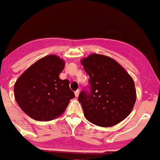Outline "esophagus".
Returning <instances> with one entry per match:
<instances>
[{"instance_id": "1", "label": "esophagus", "mask_w": 160, "mask_h": 160, "mask_svg": "<svg viewBox=\"0 0 160 160\" xmlns=\"http://www.w3.org/2000/svg\"><path fill=\"white\" fill-rule=\"evenodd\" d=\"M79 92H80V91H79V90H77V91H75L74 92V94H75V96H76V97H78Z\"/></svg>"}]
</instances>
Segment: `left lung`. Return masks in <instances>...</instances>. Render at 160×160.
I'll use <instances>...</instances> for the list:
<instances>
[{
    "label": "left lung",
    "mask_w": 160,
    "mask_h": 160,
    "mask_svg": "<svg viewBox=\"0 0 160 160\" xmlns=\"http://www.w3.org/2000/svg\"><path fill=\"white\" fill-rule=\"evenodd\" d=\"M89 75V90L78 96L86 118L100 127L118 124L129 115L137 94L132 78L114 59L93 54L81 61Z\"/></svg>",
    "instance_id": "obj_1"
}]
</instances>
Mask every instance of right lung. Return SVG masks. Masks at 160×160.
Instances as JSON below:
<instances>
[{
    "mask_svg": "<svg viewBox=\"0 0 160 160\" xmlns=\"http://www.w3.org/2000/svg\"><path fill=\"white\" fill-rule=\"evenodd\" d=\"M64 68L63 59L47 55L18 78L14 84V97L26 114L38 121H50L64 113L75 97L68 79L59 78Z\"/></svg>",
    "mask_w": 160,
    "mask_h": 160,
    "instance_id": "right-lung-1",
    "label": "right lung"
}]
</instances>
